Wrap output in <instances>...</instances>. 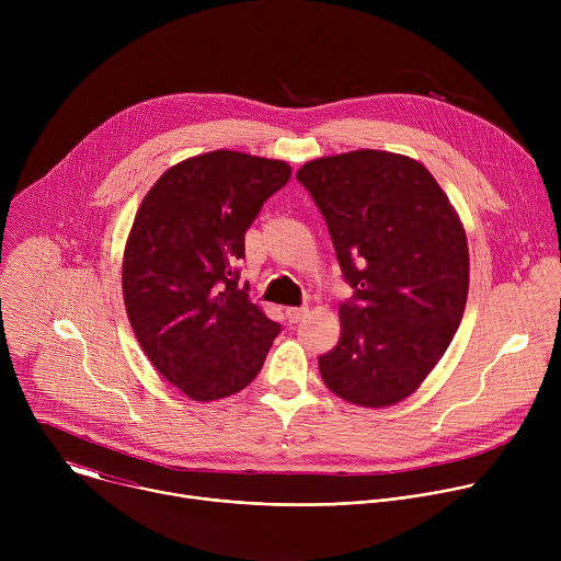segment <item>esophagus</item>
Here are the masks:
<instances>
[{
	"mask_svg": "<svg viewBox=\"0 0 561 561\" xmlns=\"http://www.w3.org/2000/svg\"><path fill=\"white\" fill-rule=\"evenodd\" d=\"M306 314H308V308H306V306H301V308H286V317H288L290 324L301 322V319H304Z\"/></svg>",
	"mask_w": 561,
	"mask_h": 561,
	"instance_id": "1",
	"label": "esophagus"
}]
</instances>
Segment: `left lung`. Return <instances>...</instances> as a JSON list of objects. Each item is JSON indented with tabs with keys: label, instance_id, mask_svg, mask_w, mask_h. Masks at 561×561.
Masks as SVG:
<instances>
[{
	"label": "left lung",
	"instance_id": "1",
	"mask_svg": "<svg viewBox=\"0 0 561 561\" xmlns=\"http://www.w3.org/2000/svg\"><path fill=\"white\" fill-rule=\"evenodd\" d=\"M297 180L322 210L355 288L340 306V344L319 357V373L355 407L402 402L437 366L463 317V224L428 169L399 152L317 157Z\"/></svg>",
	"mask_w": 561,
	"mask_h": 561
}]
</instances>
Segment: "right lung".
<instances>
[{
    "mask_svg": "<svg viewBox=\"0 0 561 561\" xmlns=\"http://www.w3.org/2000/svg\"><path fill=\"white\" fill-rule=\"evenodd\" d=\"M282 159L213 150L171 167L141 199L130 226L122 290L133 333L193 402L247 388L279 324L237 284L244 232L290 180Z\"/></svg>",
    "mask_w": 561,
    "mask_h": 561,
    "instance_id": "add662e5",
    "label": "right lung"
}]
</instances>
